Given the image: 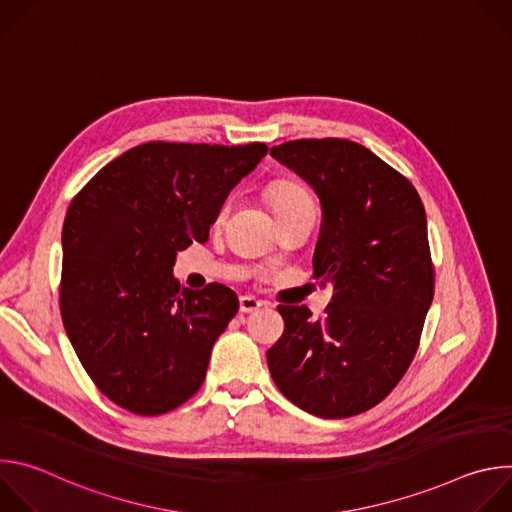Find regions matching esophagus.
I'll return each mask as SVG.
<instances>
[{
	"label": "esophagus",
	"mask_w": 512,
	"mask_h": 512,
	"mask_svg": "<svg viewBox=\"0 0 512 512\" xmlns=\"http://www.w3.org/2000/svg\"><path fill=\"white\" fill-rule=\"evenodd\" d=\"M261 306H263V302H259V300H257V298H253V296H243V298L239 300V308H241V312H243V314L257 312Z\"/></svg>",
	"instance_id": "obj_1"
}]
</instances>
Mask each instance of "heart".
Listing matches in <instances>:
<instances>
[{
  "label": "heart",
  "instance_id": "heart-1",
  "mask_svg": "<svg viewBox=\"0 0 512 512\" xmlns=\"http://www.w3.org/2000/svg\"><path fill=\"white\" fill-rule=\"evenodd\" d=\"M267 198H269L273 210H279V208H285V206H291V204H300V202L312 200L310 194L306 192V188H302V186L296 184V182H289V180L273 182V184L267 188Z\"/></svg>",
  "mask_w": 512,
  "mask_h": 512
}]
</instances>
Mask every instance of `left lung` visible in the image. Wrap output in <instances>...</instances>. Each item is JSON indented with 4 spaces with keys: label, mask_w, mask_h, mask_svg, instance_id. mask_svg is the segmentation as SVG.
Here are the masks:
<instances>
[{
    "label": "left lung",
    "mask_w": 512,
    "mask_h": 512,
    "mask_svg": "<svg viewBox=\"0 0 512 512\" xmlns=\"http://www.w3.org/2000/svg\"><path fill=\"white\" fill-rule=\"evenodd\" d=\"M271 156L322 204L314 277L332 283L326 318L279 306L281 338L267 350L277 389L300 409L342 419L381 403L417 352L433 300L425 208L415 186L364 145L294 139Z\"/></svg>",
    "instance_id": "1"
}]
</instances>
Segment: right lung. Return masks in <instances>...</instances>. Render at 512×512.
Instances as JSON below:
<instances>
[{"mask_svg":"<svg viewBox=\"0 0 512 512\" xmlns=\"http://www.w3.org/2000/svg\"><path fill=\"white\" fill-rule=\"evenodd\" d=\"M267 145L150 141L99 170L62 227L60 314L97 389L162 415L204 383L210 350L239 312L233 289H182L176 253L208 239L229 192Z\"/></svg>","mask_w":512,"mask_h":512,"instance_id":"1","label":"right lung"}]
</instances>
